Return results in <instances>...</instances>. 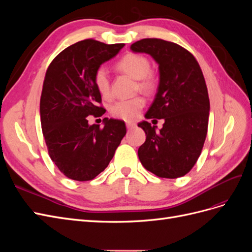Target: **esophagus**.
Wrapping results in <instances>:
<instances>
[{"instance_id": "obj_1", "label": "esophagus", "mask_w": 252, "mask_h": 252, "mask_svg": "<svg viewBox=\"0 0 252 252\" xmlns=\"http://www.w3.org/2000/svg\"><path fill=\"white\" fill-rule=\"evenodd\" d=\"M126 126H127L128 129H132V128H134L136 125H135V123H129V122H128V123H126Z\"/></svg>"}]
</instances>
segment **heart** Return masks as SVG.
Returning a JSON list of instances; mask_svg holds the SVG:
<instances>
[{"label": "heart", "instance_id": "b5f03b06", "mask_svg": "<svg viewBox=\"0 0 252 252\" xmlns=\"http://www.w3.org/2000/svg\"><path fill=\"white\" fill-rule=\"evenodd\" d=\"M117 69L124 72L136 80L135 90L144 94H151L157 86V80L154 72L150 70V61L140 53H127L116 64ZM94 83L103 98L111 97V85L108 73L105 68H97L94 75ZM145 106V100L142 96H134L127 100H120L111 105L110 113L112 117L124 121H133L138 118L140 111Z\"/></svg>", "mask_w": 252, "mask_h": 252}]
</instances>
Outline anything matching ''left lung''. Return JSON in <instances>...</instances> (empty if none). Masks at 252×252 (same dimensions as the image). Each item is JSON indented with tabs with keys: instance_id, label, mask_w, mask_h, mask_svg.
<instances>
[{
	"instance_id": "left-lung-1",
	"label": "left lung",
	"mask_w": 252,
	"mask_h": 252,
	"mask_svg": "<svg viewBox=\"0 0 252 252\" xmlns=\"http://www.w3.org/2000/svg\"><path fill=\"white\" fill-rule=\"evenodd\" d=\"M130 49L158 64V93L145 117L165 121L159 131L146 121L139 123L146 133L140 161L158 178L183 177L195 165L207 135L210 104L201 67L191 52L162 39H143Z\"/></svg>"
}]
</instances>
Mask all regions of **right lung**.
<instances>
[{
  "instance_id": "1",
  "label": "right lung",
  "mask_w": 252,
  "mask_h": 252,
  "mask_svg": "<svg viewBox=\"0 0 252 252\" xmlns=\"http://www.w3.org/2000/svg\"><path fill=\"white\" fill-rule=\"evenodd\" d=\"M86 39L65 48L49 64L40 100L42 131L52 162L65 177L94 180L108 166L126 134L124 121L89 125L105 109L94 83L95 70L124 47Z\"/></svg>"
}]
</instances>
